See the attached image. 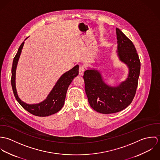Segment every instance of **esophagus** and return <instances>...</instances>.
I'll return each mask as SVG.
<instances>
[{"mask_svg": "<svg viewBox=\"0 0 160 160\" xmlns=\"http://www.w3.org/2000/svg\"><path fill=\"white\" fill-rule=\"evenodd\" d=\"M84 67L83 65L79 66V74L80 75H82L84 73Z\"/></svg>", "mask_w": 160, "mask_h": 160, "instance_id": "34e87169", "label": "esophagus"}]
</instances>
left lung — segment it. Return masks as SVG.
Here are the masks:
<instances>
[{"mask_svg":"<svg viewBox=\"0 0 160 160\" xmlns=\"http://www.w3.org/2000/svg\"><path fill=\"white\" fill-rule=\"evenodd\" d=\"M118 52L120 60L129 69L126 80L117 87H110L95 69L84 71L83 78L89 103L96 112L103 114L119 112L128 107L136 93L140 62L132 42L118 28H116Z\"/></svg>","mask_w":160,"mask_h":160,"instance_id":"8db88e82","label":"left lung"}]
</instances>
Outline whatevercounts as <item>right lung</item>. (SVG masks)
I'll list each match as a JSON object with an SVG mask.
<instances>
[{
    "label": "right lung",
    "instance_id": "right-lung-1",
    "mask_svg": "<svg viewBox=\"0 0 160 160\" xmlns=\"http://www.w3.org/2000/svg\"><path fill=\"white\" fill-rule=\"evenodd\" d=\"M24 43V42H23L20 46L18 52L14 57L12 67L11 83L14 95L17 100L23 108L31 114L42 117L55 114L59 112L63 107L69 86L73 80L74 78L78 75L79 66L76 65L68 72L64 73L58 79L52 91L48 94L47 98L42 102L34 105L26 104V103L22 102L18 97L15 88L16 68Z\"/></svg>",
    "mask_w": 160,
    "mask_h": 160
}]
</instances>
